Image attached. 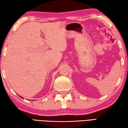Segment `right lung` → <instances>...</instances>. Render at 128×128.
Returning <instances> with one entry per match:
<instances>
[{"label":"right lung","mask_w":128,"mask_h":128,"mask_svg":"<svg viewBox=\"0 0 128 128\" xmlns=\"http://www.w3.org/2000/svg\"><path fill=\"white\" fill-rule=\"evenodd\" d=\"M21 98H22V97H21Z\"/></svg>","instance_id":"obj_1"}]
</instances>
